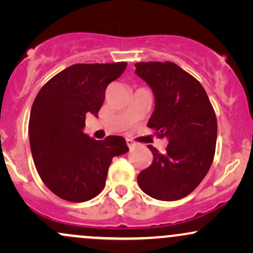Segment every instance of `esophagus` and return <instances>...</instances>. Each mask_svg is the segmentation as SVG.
Instances as JSON below:
<instances>
[{"label": "esophagus", "instance_id": "obj_1", "mask_svg": "<svg viewBox=\"0 0 253 253\" xmlns=\"http://www.w3.org/2000/svg\"><path fill=\"white\" fill-rule=\"evenodd\" d=\"M126 143H127V145H128L129 150H133V149H134V147H136V144H135V141L130 140V139H127V140H126Z\"/></svg>", "mask_w": 253, "mask_h": 253}]
</instances>
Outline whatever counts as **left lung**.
<instances>
[{"label": "left lung", "instance_id": "1", "mask_svg": "<svg viewBox=\"0 0 253 253\" xmlns=\"http://www.w3.org/2000/svg\"><path fill=\"white\" fill-rule=\"evenodd\" d=\"M135 72L155 94L147 127L169 141L164 153L149 145L153 161L138 175V184L153 199L176 201L195 190L211 169L217 134L215 112L201 83L175 63H136Z\"/></svg>", "mask_w": 253, "mask_h": 253}]
</instances>
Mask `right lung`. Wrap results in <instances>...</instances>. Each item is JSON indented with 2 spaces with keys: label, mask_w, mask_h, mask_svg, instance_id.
Listing matches in <instances>:
<instances>
[{
  "label": "right lung",
  "mask_w": 253,
  "mask_h": 253,
  "mask_svg": "<svg viewBox=\"0 0 253 253\" xmlns=\"http://www.w3.org/2000/svg\"><path fill=\"white\" fill-rule=\"evenodd\" d=\"M126 66L74 64L38 92L28 124L32 156L42 181L60 199H94L103 190L113 157L128 152L123 136L95 140L83 132L85 114H97L106 88Z\"/></svg>",
  "instance_id": "1"
}]
</instances>
